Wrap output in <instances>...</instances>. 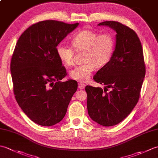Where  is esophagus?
<instances>
[{
    "mask_svg": "<svg viewBox=\"0 0 158 158\" xmlns=\"http://www.w3.org/2000/svg\"><path fill=\"white\" fill-rule=\"evenodd\" d=\"M85 85L84 84V83H78V88H79V89H83L85 88Z\"/></svg>",
    "mask_w": 158,
    "mask_h": 158,
    "instance_id": "obj_1",
    "label": "esophagus"
}]
</instances>
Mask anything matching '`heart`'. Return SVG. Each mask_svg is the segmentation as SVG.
I'll return each instance as SVG.
<instances>
[{
	"label": "heart",
	"instance_id": "heart-1",
	"mask_svg": "<svg viewBox=\"0 0 158 158\" xmlns=\"http://www.w3.org/2000/svg\"><path fill=\"white\" fill-rule=\"evenodd\" d=\"M72 45L77 52H85V63L73 69L70 71V76L78 81L86 82L96 66H105L111 59L115 49V40L109 33L99 35L90 30H83L73 38ZM56 52L64 64L67 66L73 64L75 52L72 48L60 44L57 46Z\"/></svg>",
	"mask_w": 158,
	"mask_h": 158
}]
</instances>
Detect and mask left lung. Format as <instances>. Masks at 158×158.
Instances as JSON below:
<instances>
[{
  "label": "left lung",
  "mask_w": 158,
  "mask_h": 158,
  "mask_svg": "<svg viewBox=\"0 0 158 158\" xmlns=\"http://www.w3.org/2000/svg\"><path fill=\"white\" fill-rule=\"evenodd\" d=\"M98 25L116 32L115 48L110 61L94 77L96 82L105 85L104 89L85 87L87 106L93 121L103 126H113L122 122L138 102L145 65L141 43L133 30L114 21Z\"/></svg>",
  "instance_id": "obj_1"
}]
</instances>
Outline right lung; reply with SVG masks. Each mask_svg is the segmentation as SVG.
Instances as JSON below:
<instances>
[{"instance_id": "1", "label": "right lung", "mask_w": 158, "mask_h": 158, "mask_svg": "<svg viewBox=\"0 0 158 158\" xmlns=\"http://www.w3.org/2000/svg\"><path fill=\"white\" fill-rule=\"evenodd\" d=\"M78 26L56 20L39 22L17 42L11 61L15 97L23 113L40 126L62 121L77 89L76 81H60L67 73L56 47Z\"/></svg>"}]
</instances>
